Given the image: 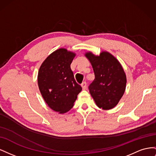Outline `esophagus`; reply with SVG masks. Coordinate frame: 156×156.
<instances>
[{
  "label": "esophagus",
  "instance_id": "1",
  "mask_svg": "<svg viewBox=\"0 0 156 156\" xmlns=\"http://www.w3.org/2000/svg\"><path fill=\"white\" fill-rule=\"evenodd\" d=\"M87 84L86 82H83L82 84H81V87L83 88V89H86L87 88Z\"/></svg>",
  "mask_w": 156,
  "mask_h": 156
}]
</instances>
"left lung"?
<instances>
[{
  "label": "left lung",
  "mask_w": 156,
  "mask_h": 156,
  "mask_svg": "<svg viewBox=\"0 0 156 156\" xmlns=\"http://www.w3.org/2000/svg\"><path fill=\"white\" fill-rule=\"evenodd\" d=\"M94 69L95 79L88 89L96 105L103 110L114 108L125 92L126 76L121 64L108 52L100 56L85 54Z\"/></svg>",
  "instance_id": "1"
}]
</instances>
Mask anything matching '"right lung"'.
<instances>
[{
    "instance_id": "obj_1",
    "label": "right lung",
    "mask_w": 156,
    "mask_h": 156,
    "mask_svg": "<svg viewBox=\"0 0 156 156\" xmlns=\"http://www.w3.org/2000/svg\"><path fill=\"white\" fill-rule=\"evenodd\" d=\"M75 56L66 49H59L44 60L39 69L37 83L42 97L51 109L59 113L69 111L82 90L70 68Z\"/></svg>"
}]
</instances>
